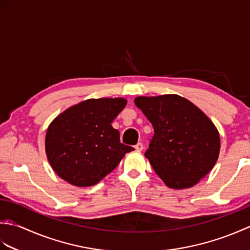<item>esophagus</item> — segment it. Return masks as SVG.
Returning <instances> with one entry per match:
<instances>
[{
	"label": "esophagus",
	"mask_w": 250,
	"mask_h": 250,
	"mask_svg": "<svg viewBox=\"0 0 250 250\" xmlns=\"http://www.w3.org/2000/svg\"><path fill=\"white\" fill-rule=\"evenodd\" d=\"M135 149L137 151H142L143 149H144V145H143L142 143H137V144L135 145Z\"/></svg>",
	"instance_id": "34e87169"
}]
</instances>
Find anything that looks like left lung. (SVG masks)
<instances>
[{"mask_svg": "<svg viewBox=\"0 0 250 250\" xmlns=\"http://www.w3.org/2000/svg\"><path fill=\"white\" fill-rule=\"evenodd\" d=\"M155 130L145 157L167 187L190 188L217 162L220 137L203 111L177 94L134 100Z\"/></svg>", "mask_w": 250, "mask_h": 250, "instance_id": "obj_1", "label": "left lung"}]
</instances>
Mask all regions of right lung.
Returning <instances> with one entry per match:
<instances>
[{
    "label": "right lung",
    "instance_id": "add662e5",
    "mask_svg": "<svg viewBox=\"0 0 250 250\" xmlns=\"http://www.w3.org/2000/svg\"><path fill=\"white\" fill-rule=\"evenodd\" d=\"M124 98L90 99L63 111L51 122L45 148L51 167L77 187L98 184L134 149L120 143L111 126L125 107Z\"/></svg>",
    "mask_w": 250,
    "mask_h": 250
}]
</instances>
